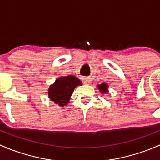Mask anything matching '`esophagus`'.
<instances>
[{"label":"esophagus","mask_w":160,"mask_h":160,"mask_svg":"<svg viewBox=\"0 0 160 160\" xmlns=\"http://www.w3.org/2000/svg\"><path fill=\"white\" fill-rule=\"evenodd\" d=\"M83 80H84V83L86 84H90L91 83V78H90V77H86Z\"/></svg>","instance_id":"esophagus-1"}]
</instances>
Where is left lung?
Masks as SVG:
<instances>
[{
  "instance_id": "8db88e82",
  "label": "left lung",
  "mask_w": 160,
  "mask_h": 160,
  "mask_svg": "<svg viewBox=\"0 0 160 160\" xmlns=\"http://www.w3.org/2000/svg\"><path fill=\"white\" fill-rule=\"evenodd\" d=\"M98 89L100 90V91H101L102 93H106L108 92V86L107 83H103L102 84L98 85Z\"/></svg>"
}]
</instances>
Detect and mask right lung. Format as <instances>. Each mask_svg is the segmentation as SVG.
I'll list each match as a JSON object with an SVG mask.
<instances>
[{
    "instance_id": "1",
    "label": "right lung",
    "mask_w": 160,
    "mask_h": 160,
    "mask_svg": "<svg viewBox=\"0 0 160 160\" xmlns=\"http://www.w3.org/2000/svg\"><path fill=\"white\" fill-rule=\"evenodd\" d=\"M82 85V82L72 75L61 77L48 90L49 98L59 106L63 107L69 103L76 87Z\"/></svg>"
}]
</instances>
